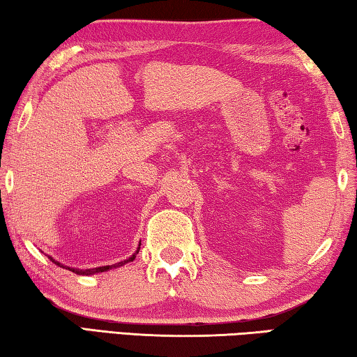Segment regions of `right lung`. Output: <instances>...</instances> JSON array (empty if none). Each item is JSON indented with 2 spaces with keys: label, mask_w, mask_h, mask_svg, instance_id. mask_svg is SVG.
Masks as SVG:
<instances>
[{
  "label": "right lung",
  "mask_w": 357,
  "mask_h": 357,
  "mask_svg": "<svg viewBox=\"0 0 357 357\" xmlns=\"http://www.w3.org/2000/svg\"><path fill=\"white\" fill-rule=\"evenodd\" d=\"M138 250H140V247H138L137 249V252L134 253V255H132L130 258H128V259H124V261H121V263H116V264H112V266H100V268H93V269H75V268H69V266H64V264H61V263H58V261H55V259H53L52 257H48L52 259L53 263L55 264H58V266H61V268H66V269H69V271H72V273H75V274H82V275H91V274H96V273H104V271H108V269H112V268H118V266H123V264H126V263H129V261H134L135 259V257H137V253H138Z\"/></svg>",
  "instance_id": "add662e5"
}]
</instances>
